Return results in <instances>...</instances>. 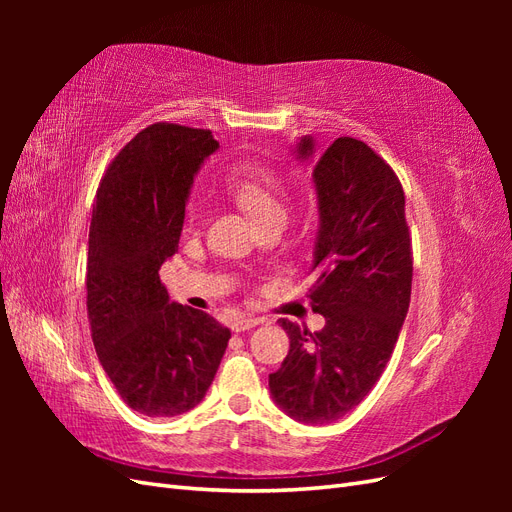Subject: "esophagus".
I'll return each mask as SVG.
<instances>
[{"label": "esophagus", "mask_w": 512, "mask_h": 512, "mask_svg": "<svg viewBox=\"0 0 512 512\" xmlns=\"http://www.w3.org/2000/svg\"><path fill=\"white\" fill-rule=\"evenodd\" d=\"M262 320L260 318H252V316H241L237 318L235 322H232V331L235 333H241V331H250L252 327H256V324H260Z\"/></svg>", "instance_id": "34e87169"}]
</instances>
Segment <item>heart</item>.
Here are the masks:
<instances>
[{"instance_id":"b5f03b06","label":"heart","mask_w":512,"mask_h":512,"mask_svg":"<svg viewBox=\"0 0 512 512\" xmlns=\"http://www.w3.org/2000/svg\"><path fill=\"white\" fill-rule=\"evenodd\" d=\"M226 188L260 224L271 218H280V215L286 218L284 181L271 166L262 162H243L228 173ZM198 218L200 207L192 205L188 215H185V222H188V226H194Z\"/></svg>"}]
</instances>
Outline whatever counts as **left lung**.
I'll list each match as a JSON object with an SVG mask.
<instances>
[{
  "label": "left lung",
  "instance_id": "8db88e82",
  "mask_svg": "<svg viewBox=\"0 0 512 512\" xmlns=\"http://www.w3.org/2000/svg\"><path fill=\"white\" fill-rule=\"evenodd\" d=\"M297 151L312 156V138ZM314 183L320 230L307 297L327 324L312 333L280 318L290 350L269 386L286 414L324 425L359 406L391 359L410 305L412 237L399 177L363 141H333Z\"/></svg>",
  "mask_w": 512,
  "mask_h": 512
}]
</instances>
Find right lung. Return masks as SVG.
<instances>
[{
	"label": "right lung",
	"mask_w": 512,
	"mask_h": 512,
	"mask_svg": "<svg viewBox=\"0 0 512 512\" xmlns=\"http://www.w3.org/2000/svg\"><path fill=\"white\" fill-rule=\"evenodd\" d=\"M211 130L158 121L108 164L87 252V316L100 365L121 399L151 418L177 416L205 397L230 331L168 301L160 267L179 247L185 198Z\"/></svg>",
	"instance_id": "add662e5"
}]
</instances>
